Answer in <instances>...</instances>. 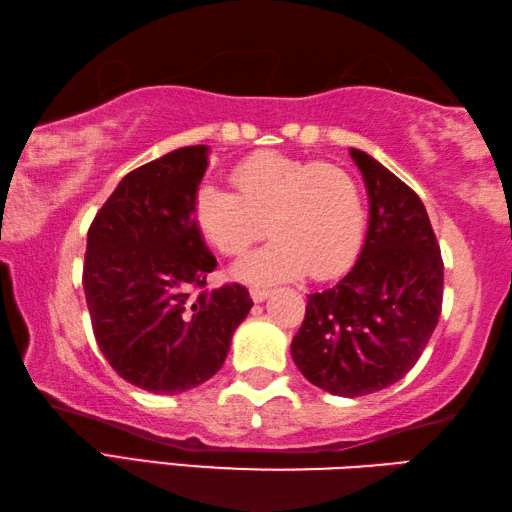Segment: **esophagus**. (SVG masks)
I'll use <instances>...</instances> for the list:
<instances>
[{
  "mask_svg": "<svg viewBox=\"0 0 512 512\" xmlns=\"http://www.w3.org/2000/svg\"><path fill=\"white\" fill-rule=\"evenodd\" d=\"M251 299H254V303H263L267 297H270V290L265 288H251Z\"/></svg>",
  "mask_w": 512,
  "mask_h": 512,
  "instance_id": "esophagus-1",
  "label": "esophagus"
}]
</instances>
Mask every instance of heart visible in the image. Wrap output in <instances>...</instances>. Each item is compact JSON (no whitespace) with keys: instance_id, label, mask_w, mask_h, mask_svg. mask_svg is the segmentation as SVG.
<instances>
[{"instance_id":"b5f03b06","label":"heart","mask_w":512,"mask_h":512,"mask_svg":"<svg viewBox=\"0 0 512 512\" xmlns=\"http://www.w3.org/2000/svg\"><path fill=\"white\" fill-rule=\"evenodd\" d=\"M238 193L202 184L193 218L202 238L224 256H240L263 238L274 240L233 267L238 281L270 285L308 274L333 279L353 265L366 231L360 184L342 166L256 152L233 168Z\"/></svg>"}]
</instances>
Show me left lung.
I'll list each match as a JSON object with an SVG mask.
<instances>
[{
	"label": "left lung",
	"mask_w": 512,
	"mask_h": 512,
	"mask_svg": "<svg viewBox=\"0 0 512 512\" xmlns=\"http://www.w3.org/2000/svg\"><path fill=\"white\" fill-rule=\"evenodd\" d=\"M369 193L362 254L308 297L292 360L315 387L357 398L405 378L441 317L443 258L425 204L378 159L351 148Z\"/></svg>",
	"instance_id": "8db88e82"
}]
</instances>
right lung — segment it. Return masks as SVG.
I'll return each instance as SVG.
<instances>
[{
	"label": "right lung",
	"mask_w": 512,
	"mask_h": 512,
	"mask_svg": "<svg viewBox=\"0 0 512 512\" xmlns=\"http://www.w3.org/2000/svg\"><path fill=\"white\" fill-rule=\"evenodd\" d=\"M206 166V146L148 161L121 179L87 231L83 288L96 344L125 382L152 393L213 378L254 306L238 283L204 290L218 265L193 218Z\"/></svg>",
	"instance_id": "right-lung-1"
}]
</instances>
